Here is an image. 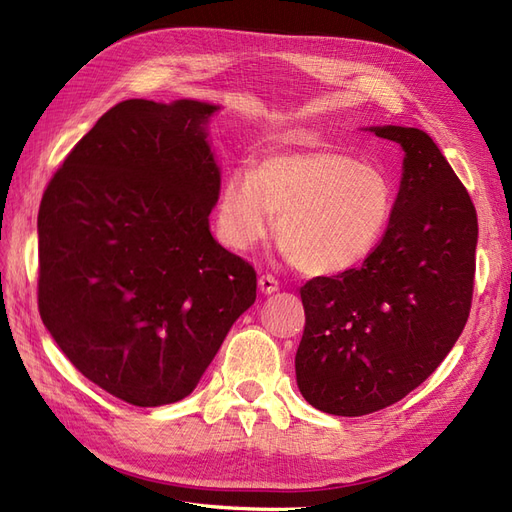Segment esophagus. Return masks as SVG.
Returning a JSON list of instances; mask_svg holds the SVG:
<instances>
[{
    "mask_svg": "<svg viewBox=\"0 0 512 512\" xmlns=\"http://www.w3.org/2000/svg\"><path fill=\"white\" fill-rule=\"evenodd\" d=\"M259 291L264 296H270V294H274V291H279V281H276L270 274L259 276Z\"/></svg>",
    "mask_w": 512,
    "mask_h": 512,
    "instance_id": "34e87169",
    "label": "esophagus"
}]
</instances>
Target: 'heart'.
<instances>
[{"mask_svg": "<svg viewBox=\"0 0 512 512\" xmlns=\"http://www.w3.org/2000/svg\"><path fill=\"white\" fill-rule=\"evenodd\" d=\"M392 210V184L375 165L332 148L274 150L253 169L227 173L216 197V233L231 251H251L279 214L283 257L309 276H339L377 251Z\"/></svg>", "mask_w": 512, "mask_h": 512, "instance_id": "b5f03b06", "label": "heart"}]
</instances>
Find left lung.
Wrapping results in <instances>:
<instances>
[{"instance_id":"1","label":"left lung","mask_w":512,"mask_h":512,"mask_svg":"<svg viewBox=\"0 0 512 512\" xmlns=\"http://www.w3.org/2000/svg\"><path fill=\"white\" fill-rule=\"evenodd\" d=\"M364 130L403 150L386 236L360 268L300 289L296 382L334 416L384 410L440 367L470 315L476 270L474 203L435 141L410 126Z\"/></svg>"}]
</instances>
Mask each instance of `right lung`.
Returning a JSON list of instances; mask_svg holds the SVG:
<instances>
[{
    "mask_svg": "<svg viewBox=\"0 0 512 512\" xmlns=\"http://www.w3.org/2000/svg\"><path fill=\"white\" fill-rule=\"evenodd\" d=\"M218 109L124 100L42 195V324L90 382L139 407L188 397L257 298L253 266L210 231Z\"/></svg>",
    "mask_w": 512,
    "mask_h": 512,
    "instance_id": "1",
    "label": "right lung"
}]
</instances>
